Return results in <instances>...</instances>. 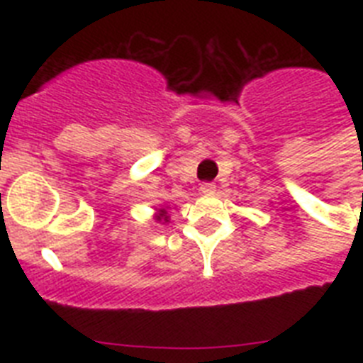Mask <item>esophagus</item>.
<instances>
[{"label": "esophagus", "mask_w": 363, "mask_h": 363, "mask_svg": "<svg viewBox=\"0 0 363 363\" xmlns=\"http://www.w3.org/2000/svg\"><path fill=\"white\" fill-rule=\"evenodd\" d=\"M200 191L203 192V194H211V192L216 191V184H213V182H205V184H201Z\"/></svg>", "instance_id": "34e87169"}]
</instances>
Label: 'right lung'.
<instances>
[{"label":"right lung","instance_id":"1","mask_svg":"<svg viewBox=\"0 0 363 363\" xmlns=\"http://www.w3.org/2000/svg\"><path fill=\"white\" fill-rule=\"evenodd\" d=\"M156 220H158V221H165L167 220V213H165V211H160V214H158V216H156Z\"/></svg>","mask_w":363,"mask_h":363}]
</instances>
